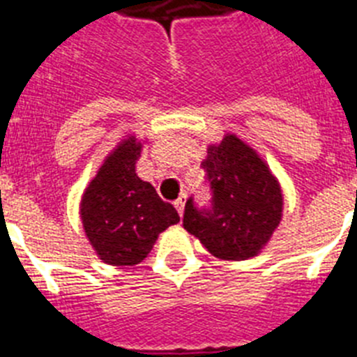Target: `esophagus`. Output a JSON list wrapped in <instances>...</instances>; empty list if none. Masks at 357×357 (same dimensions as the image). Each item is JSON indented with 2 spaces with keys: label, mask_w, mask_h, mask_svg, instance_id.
<instances>
[{
  "label": "esophagus",
  "mask_w": 357,
  "mask_h": 357,
  "mask_svg": "<svg viewBox=\"0 0 357 357\" xmlns=\"http://www.w3.org/2000/svg\"><path fill=\"white\" fill-rule=\"evenodd\" d=\"M184 206H185V195H181V197L176 198L175 200V207H176V211H178V214H184Z\"/></svg>",
  "instance_id": "34e87169"
}]
</instances>
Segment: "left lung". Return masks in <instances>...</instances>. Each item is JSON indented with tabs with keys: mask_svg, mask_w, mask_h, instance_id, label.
<instances>
[{
	"mask_svg": "<svg viewBox=\"0 0 357 357\" xmlns=\"http://www.w3.org/2000/svg\"><path fill=\"white\" fill-rule=\"evenodd\" d=\"M211 188V207L185 202L184 229L214 257L243 261L270 241L282 218V191L268 164L238 135L209 144L202 162Z\"/></svg>",
	"mask_w": 357,
	"mask_h": 357,
	"instance_id": "1",
	"label": "left lung"
}]
</instances>
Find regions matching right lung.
I'll use <instances>...</instances> for the list:
<instances>
[{
    "mask_svg": "<svg viewBox=\"0 0 357 357\" xmlns=\"http://www.w3.org/2000/svg\"><path fill=\"white\" fill-rule=\"evenodd\" d=\"M141 148L134 135L123 139L107 155L82 197L85 236L98 257L112 266L139 264L160 232L181 222L175 207L135 173Z\"/></svg>",
    "mask_w": 357,
    "mask_h": 357,
    "instance_id": "add662e5",
    "label": "right lung"
}]
</instances>
